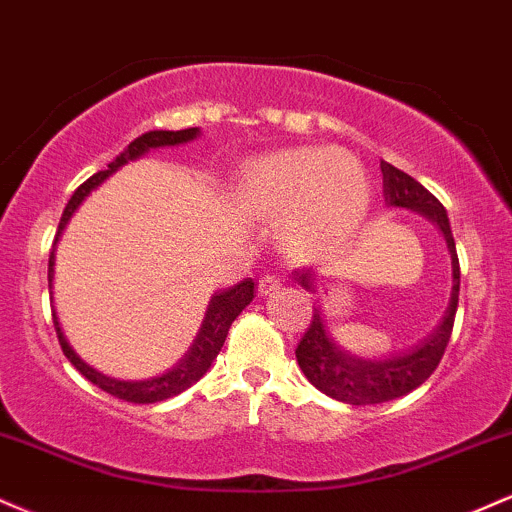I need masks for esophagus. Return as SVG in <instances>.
I'll return each mask as SVG.
<instances>
[{
  "instance_id": "34e87169",
  "label": "esophagus",
  "mask_w": 512,
  "mask_h": 512,
  "mask_svg": "<svg viewBox=\"0 0 512 512\" xmlns=\"http://www.w3.org/2000/svg\"><path fill=\"white\" fill-rule=\"evenodd\" d=\"M282 285L280 273H266L261 280H258V292L261 294H273Z\"/></svg>"
}]
</instances>
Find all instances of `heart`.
<instances>
[{"instance_id": "obj_1", "label": "heart", "mask_w": 512, "mask_h": 512, "mask_svg": "<svg viewBox=\"0 0 512 512\" xmlns=\"http://www.w3.org/2000/svg\"><path fill=\"white\" fill-rule=\"evenodd\" d=\"M237 196L249 213L287 218V237L299 251H318L357 230L369 206V177L347 150L287 148L251 160Z\"/></svg>"}]
</instances>
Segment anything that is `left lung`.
<instances>
[{"instance_id": "left-lung-1", "label": "left lung", "mask_w": 512, "mask_h": 512, "mask_svg": "<svg viewBox=\"0 0 512 512\" xmlns=\"http://www.w3.org/2000/svg\"><path fill=\"white\" fill-rule=\"evenodd\" d=\"M381 172L383 191H386L390 206L419 210L426 218L434 220L446 237L450 258H453V294H450L446 316H443L441 326L434 330V335L424 345L388 359H362L342 350L338 342L328 335L321 309L314 306V316H311L309 328H306L304 338L299 340L294 354H297V362L311 386H316L330 398L347 402V405H381V402L402 398V395L422 386L441 364L450 333H453L455 311H458L460 261L446 208L429 189H424L417 179H412L398 167L381 162ZM294 275H297L294 280L302 282L306 290H311V285H314L311 270L297 268Z\"/></svg>"}]
</instances>
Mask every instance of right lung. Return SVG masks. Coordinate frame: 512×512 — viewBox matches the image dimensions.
<instances>
[{
	"instance_id": "1",
	"label": "right lung",
	"mask_w": 512,
	"mask_h": 512,
	"mask_svg": "<svg viewBox=\"0 0 512 512\" xmlns=\"http://www.w3.org/2000/svg\"><path fill=\"white\" fill-rule=\"evenodd\" d=\"M196 136H198V129L194 126V129H182V131H148V134L138 136L136 141H131L124 153L117 155V160H112L110 165H107V170H100L98 174H93V177L86 179V182L74 191V196H71L69 203H66L62 220H59V230L54 234V244H57L59 234H62L64 225L69 222L71 215H74V210L81 206L83 198H86L90 191L102 182V179H107L114 170H119V167L126 165V162L138 158V155H143L150 148L177 146V143H186ZM52 275H54V246L50 251V266H47V280H50V285H52ZM254 290H256V282L246 278L239 282V285L230 287V290L213 294V299H210L208 304L206 318H203V326L198 330L194 345H191V350L186 352V357L177 366H172L167 374L148 378V381H117V378L98 374V371L90 369V366L83 362L74 350H71L69 342L64 338L62 328H59L57 314H54V311H52V321H54V330H57L59 345H62V352L66 354V359L76 366L78 374H83L90 383H93V386H98L100 390H105V393L114 395V398L136 402V405H148V402H160L184 393L186 388L194 386L198 378L206 374L210 364H213V359L218 357V352L222 350V345H225L227 330H230L232 321L242 314L244 306L254 299Z\"/></svg>"
}]
</instances>
